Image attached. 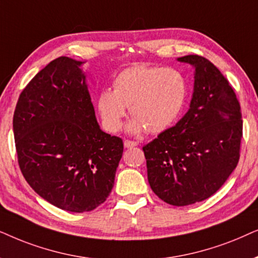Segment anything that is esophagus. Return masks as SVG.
<instances>
[{
  "label": "esophagus",
  "instance_id": "34e87169",
  "mask_svg": "<svg viewBox=\"0 0 258 258\" xmlns=\"http://www.w3.org/2000/svg\"><path fill=\"white\" fill-rule=\"evenodd\" d=\"M123 145H125V147H127V149H131V147H135L138 145V143L133 142V140H130V139H125L123 140Z\"/></svg>",
  "mask_w": 258,
  "mask_h": 258
}]
</instances>
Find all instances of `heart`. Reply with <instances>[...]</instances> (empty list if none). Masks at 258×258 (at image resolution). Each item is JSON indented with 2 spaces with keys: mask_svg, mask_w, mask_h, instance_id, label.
I'll use <instances>...</instances> for the list:
<instances>
[{
  "mask_svg": "<svg viewBox=\"0 0 258 258\" xmlns=\"http://www.w3.org/2000/svg\"><path fill=\"white\" fill-rule=\"evenodd\" d=\"M112 85L113 91L101 89L97 97L99 115L109 132L119 131L126 107L135 118L130 131L163 132L179 116L187 94L184 75L171 67L137 64L120 72Z\"/></svg>",
  "mask_w": 258,
  "mask_h": 258,
  "instance_id": "obj_1",
  "label": "heart"
}]
</instances>
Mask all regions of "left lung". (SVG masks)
<instances>
[{
    "label": "left lung",
    "instance_id": "left-lung-1",
    "mask_svg": "<svg viewBox=\"0 0 258 258\" xmlns=\"http://www.w3.org/2000/svg\"><path fill=\"white\" fill-rule=\"evenodd\" d=\"M178 60L196 71L190 109L143 151L152 191L185 207L211 197L236 169L243 120L235 91L214 63L195 54Z\"/></svg>",
    "mask_w": 258,
    "mask_h": 258
}]
</instances>
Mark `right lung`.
<instances>
[{"mask_svg":"<svg viewBox=\"0 0 258 258\" xmlns=\"http://www.w3.org/2000/svg\"><path fill=\"white\" fill-rule=\"evenodd\" d=\"M81 61L60 56L23 88L13 118L20 170L56 208L92 211L114 185L121 138L102 132Z\"/></svg>","mask_w":258,"mask_h":258,"instance_id":"right-lung-1","label":"right lung"}]
</instances>
